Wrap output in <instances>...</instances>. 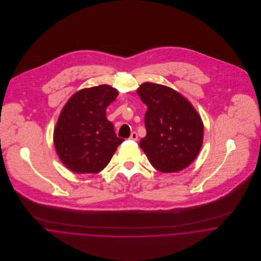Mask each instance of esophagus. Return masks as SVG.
<instances>
[{
    "mask_svg": "<svg viewBox=\"0 0 261 261\" xmlns=\"http://www.w3.org/2000/svg\"><path fill=\"white\" fill-rule=\"evenodd\" d=\"M129 140L130 141H138V134L136 132H133L129 136Z\"/></svg>",
    "mask_w": 261,
    "mask_h": 261,
    "instance_id": "obj_1",
    "label": "esophagus"
}]
</instances>
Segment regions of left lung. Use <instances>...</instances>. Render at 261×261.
I'll use <instances>...</instances> for the list:
<instances>
[{"mask_svg": "<svg viewBox=\"0 0 261 261\" xmlns=\"http://www.w3.org/2000/svg\"><path fill=\"white\" fill-rule=\"evenodd\" d=\"M148 107L147 136L140 147L154 169L179 172L198 155L203 143L202 119L192 105L171 87L145 82L137 90Z\"/></svg>", "mask_w": 261, "mask_h": 261, "instance_id": "left-lung-1", "label": "left lung"}]
</instances>
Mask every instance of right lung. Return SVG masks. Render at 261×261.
<instances>
[{
    "instance_id": "1",
    "label": "right lung",
    "mask_w": 261,
    "mask_h": 261,
    "mask_svg": "<svg viewBox=\"0 0 261 261\" xmlns=\"http://www.w3.org/2000/svg\"><path fill=\"white\" fill-rule=\"evenodd\" d=\"M117 95V90L107 84L84 88L63 108L54 129V146L72 172L99 173L123 142L116 137L106 112Z\"/></svg>"
}]
</instances>
